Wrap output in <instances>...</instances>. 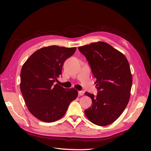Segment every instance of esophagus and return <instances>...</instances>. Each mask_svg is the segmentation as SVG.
Listing matches in <instances>:
<instances>
[{
    "label": "esophagus",
    "instance_id": "1",
    "mask_svg": "<svg viewBox=\"0 0 151 151\" xmlns=\"http://www.w3.org/2000/svg\"><path fill=\"white\" fill-rule=\"evenodd\" d=\"M78 94L79 96H83L84 94V92L83 91H78Z\"/></svg>",
    "mask_w": 151,
    "mask_h": 151
}]
</instances>
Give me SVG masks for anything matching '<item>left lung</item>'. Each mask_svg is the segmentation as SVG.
<instances>
[{"instance_id":"left-lung-1","label":"left lung","mask_w":151,"mask_h":151,"mask_svg":"<svg viewBox=\"0 0 151 151\" xmlns=\"http://www.w3.org/2000/svg\"><path fill=\"white\" fill-rule=\"evenodd\" d=\"M96 78L98 94L86 92L92 105L85 109L87 118L95 125L106 126L117 120L129 103L132 77L125 55L104 42L78 48Z\"/></svg>"}]
</instances>
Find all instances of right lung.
<instances>
[{"label": "right lung", "instance_id": "add662e5", "mask_svg": "<svg viewBox=\"0 0 151 151\" xmlns=\"http://www.w3.org/2000/svg\"><path fill=\"white\" fill-rule=\"evenodd\" d=\"M76 48L53 45L39 49L29 57L21 71V92L30 113L40 120L53 122L66 113L76 99L77 91L55 83L62 75L63 63Z\"/></svg>", "mask_w": 151, "mask_h": 151}]
</instances>
